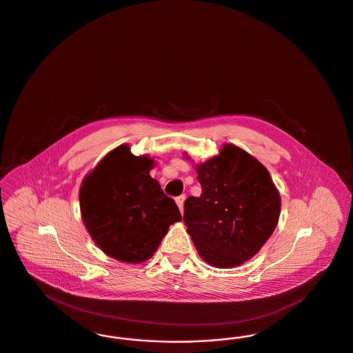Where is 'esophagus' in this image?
I'll list each match as a JSON object with an SVG mask.
<instances>
[{
  "label": "esophagus",
  "mask_w": 353,
  "mask_h": 353,
  "mask_svg": "<svg viewBox=\"0 0 353 353\" xmlns=\"http://www.w3.org/2000/svg\"><path fill=\"white\" fill-rule=\"evenodd\" d=\"M184 202L185 194H181V196L176 197V203H177V206H179V209H180V212H181V213L184 212Z\"/></svg>",
  "instance_id": "esophagus-1"
}]
</instances>
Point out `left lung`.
Wrapping results in <instances>:
<instances>
[{"label":"left lung","instance_id":"obj_1","mask_svg":"<svg viewBox=\"0 0 353 353\" xmlns=\"http://www.w3.org/2000/svg\"><path fill=\"white\" fill-rule=\"evenodd\" d=\"M194 168L202 193L185 201L186 232L210 266H241L274 233L281 194L266 167L234 144H223L219 154Z\"/></svg>","mask_w":353,"mask_h":353}]
</instances>
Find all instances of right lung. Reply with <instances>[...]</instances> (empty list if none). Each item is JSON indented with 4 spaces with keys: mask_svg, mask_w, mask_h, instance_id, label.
I'll use <instances>...</instances> for the list:
<instances>
[{
    "mask_svg": "<svg viewBox=\"0 0 353 353\" xmlns=\"http://www.w3.org/2000/svg\"><path fill=\"white\" fill-rule=\"evenodd\" d=\"M154 165L153 157L134 156L128 144H121L81 185V214L88 234L101 252L120 262L148 261L169 226L181 221L176 202L150 174Z\"/></svg>",
    "mask_w": 353,
    "mask_h": 353,
    "instance_id": "right-lung-1",
    "label": "right lung"
}]
</instances>
